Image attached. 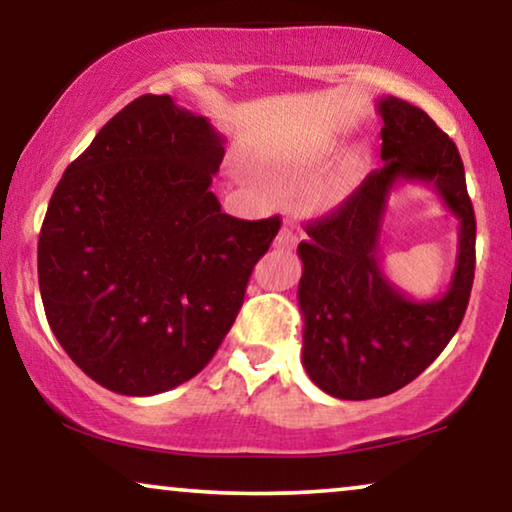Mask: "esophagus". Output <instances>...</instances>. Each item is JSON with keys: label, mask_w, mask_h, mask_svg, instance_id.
<instances>
[{"label": "esophagus", "mask_w": 512, "mask_h": 512, "mask_svg": "<svg viewBox=\"0 0 512 512\" xmlns=\"http://www.w3.org/2000/svg\"><path fill=\"white\" fill-rule=\"evenodd\" d=\"M296 244H298V233L291 226H284L275 237V247L277 249H293Z\"/></svg>", "instance_id": "34e87169"}]
</instances>
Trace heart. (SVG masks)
Returning a JSON list of instances; mask_svg holds the SVG:
<instances>
[{
    "label": "heart",
    "instance_id": "heart-1",
    "mask_svg": "<svg viewBox=\"0 0 512 512\" xmlns=\"http://www.w3.org/2000/svg\"><path fill=\"white\" fill-rule=\"evenodd\" d=\"M319 153H324V149L317 151V156H319ZM361 170H363V158L359 156V153H352V156H347L345 163H342V170L338 174V179H335L331 188H328V191L321 195V205L331 207V205H335V202H340L342 198H345V195L352 191L356 179H359Z\"/></svg>",
    "mask_w": 512,
    "mask_h": 512
}]
</instances>
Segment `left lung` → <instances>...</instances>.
Here are the masks:
<instances>
[{"instance_id":"1","label":"left lung","mask_w":512,"mask_h":512,"mask_svg":"<svg viewBox=\"0 0 512 512\" xmlns=\"http://www.w3.org/2000/svg\"><path fill=\"white\" fill-rule=\"evenodd\" d=\"M380 170L298 244L303 277V366L321 391L345 401L394 394L424 373L464 319L475 272V214L457 146L415 104L382 97ZM433 187L460 221L458 263L448 289L415 301L386 277L379 235L396 185Z\"/></svg>"}]
</instances>
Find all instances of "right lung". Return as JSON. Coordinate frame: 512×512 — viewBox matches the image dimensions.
I'll return each mask as SVG.
<instances>
[{
  "instance_id": "add662e5",
  "label": "right lung",
  "mask_w": 512,
  "mask_h": 512,
  "mask_svg": "<svg viewBox=\"0 0 512 512\" xmlns=\"http://www.w3.org/2000/svg\"><path fill=\"white\" fill-rule=\"evenodd\" d=\"M223 137L170 95L118 111L62 174L39 235L48 326L123 396L179 387L212 361L279 216L242 221L209 191Z\"/></svg>"
}]
</instances>
